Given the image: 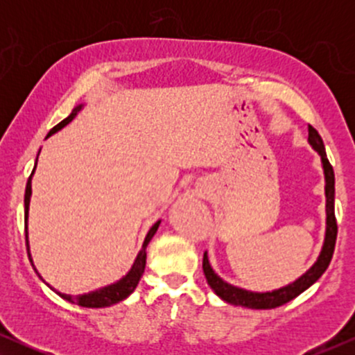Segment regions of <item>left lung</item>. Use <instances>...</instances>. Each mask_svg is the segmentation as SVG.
Here are the masks:
<instances>
[{
	"mask_svg": "<svg viewBox=\"0 0 355 355\" xmlns=\"http://www.w3.org/2000/svg\"><path fill=\"white\" fill-rule=\"evenodd\" d=\"M309 141L313 148L317 150L322 158V166H324V175H325V198H327V232H325V242L324 247H322V252L317 259V262L313 263L311 270H307L305 274L300 277L299 280H295L294 284L287 285V287L279 288V291L274 292H266V294H259V292H248L243 291V288L234 287V285L227 284L225 280H222L220 277L215 274L214 268L210 267L209 257L203 254V274L207 277V282L214 292L217 294L220 299H223L225 302L232 305H242V307L247 309H275L280 307V305L291 302L292 299H295L297 295L302 294L304 291H307L312 284H315L317 280L320 279L322 274L327 270L329 263H331L334 248H336V240H337V220L336 214H334V193H336V189H334V183H336V178H334V168L329 162L327 153H325L324 141L319 135L315 128L312 125H309Z\"/></svg>",
	"mask_w": 355,
	"mask_h": 355,
	"instance_id": "left-lung-1",
	"label": "left lung"
}]
</instances>
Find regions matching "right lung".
Instances as JSON below:
<instances>
[{
	"label": "right lung",
	"mask_w": 355,
	"mask_h": 355,
	"mask_svg": "<svg viewBox=\"0 0 355 355\" xmlns=\"http://www.w3.org/2000/svg\"><path fill=\"white\" fill-rule=\"evenodd\" d=\"M80 108H81V105L73 110L70 116L64 118V120L60 121L56 126H53V128L50 130V133H48V137L53 135L55 132H58V130L63 128L64 125L70 123ZM33 173H35V168H33V172H31L30 178H28L26 191H24V234H26L24 237H26V250H30V248H28V209H30L31 177H33ZM158 225H160V220H158L152 229L148 230V234H146L144 247H141L140 254L137 255V260H135V263H133V267L130 268L128 274H126L121 280H118L116 284H112V285H108V287H103V288H100V291H95V292H89V294H85V295H67V294H60V292H56L53 287H50V288L51 291H55L60 297H63L64 300H70L71 304L81 305V307H93V309L108 307V305H113V304L120 302V300L126 299V297L135 291V287L138 285V280H140L141 274H144L145 263H146V245H148V242L152 240L155 232H157V229H158ZM28 257H30V262H31V255L28 254Z\"/></svg>",
	"instance_id": "add662e5"
}]
</instances>
